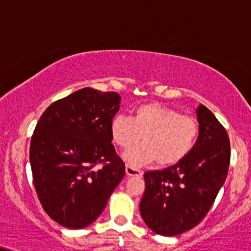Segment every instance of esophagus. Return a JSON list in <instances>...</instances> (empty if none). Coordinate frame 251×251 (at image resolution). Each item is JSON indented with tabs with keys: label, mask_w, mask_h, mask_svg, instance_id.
Masks as SVG:
<instances>
[{
	"label": "esophagus",
	"mask_w": 251,
	"mask_h": 251,
	"mask_svg": "<svg viewBox=\"0 0 251 251\" xmlns=\"http://www.w3.org/2000/svg\"><path fill=\"white\" fill-rule=\"evenodd\" d=\"M125 171H126V174H127L128 176H143V172H141L140 170H138V168L132 167V166H129V165H126Z\"/></svg>",
	"instance_id": "obj_1"
}]
</instances>
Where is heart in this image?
Instances as JSON below:
<instances>
[{"label": "heart", "instance_id": "obj_1", "mask_svg": "<svg viewBox=\"0 0 251 251\" xmlns=\"http://www.w3.org/2000/svg\"><path fill=\"white\" fill-rule=\"evenodd\" d=\"M110 129L113 143L122 150L131 149L143 138L144 144L125 154L132 166L152 161L160 166L177 164L191 153L199 137L194 118L158 102L139 105L132 118L117 114Z\"/></svg>", "mask_w": 251, "mask_h": 251}]
</instances>
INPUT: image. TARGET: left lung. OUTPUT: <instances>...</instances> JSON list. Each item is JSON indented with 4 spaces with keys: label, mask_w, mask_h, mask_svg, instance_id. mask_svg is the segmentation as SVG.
<instances>
[{
    "label": "left lung",
    "mask_w": 251,
    "mask_h": 251,
    "mask_svg": "<svg viewBox=\"0 0 251 251\" xmlns=\"http://www.w3.org/2000/svg\"><path fill=\"white\" fill-rule=\"evenodd\" d=\"M199 138L176 165L144 174L140 214L147 227L175 236L198 226L212 208L230 164V141L222 124L204 105L196 111Z\"/></svg>",
    "instance_id": "8db88e82"
}]
</instances>
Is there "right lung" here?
Wrapping results in <instances>:
<instances>
[{"instance_id": "obj_1", "label": "right lung", "mask_w": 251, "mask_h": 251, "mask_svg": "<svg viewBox=\"0 0 251 251\" xmlns=\"http://www.w3.org/2000/svg\"><path fill=\"white\" fill-rule=\"evenodd\" d=\"M120 96L84 87L50 105L30 143V165L38 200L53 221L70 229L100 215L125 175L112 145L111 120Z\"/></svg>"}]
</instances>
